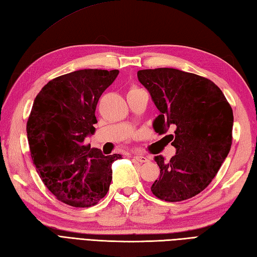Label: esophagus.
I'll return each instance as SVG.
<instances>
[{
    "instance_id": "1",
    "label": "esophagus",
    "mask_w": 257,
    "mask_h": 257,
    "mask_svg": "<svg viewBox=\"0 0 257 257\" xmlns=\"http://www.w3.org/2000/svg\"><path fill=\"white\" fill-rule=\"evenodd\" d=\"M134 159L136 161H138V162H140V163H145L149 161V159L147 157L141 156V154H136V156H134Z\"/></svg>"
}]
</instances>
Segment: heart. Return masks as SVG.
I'll return each mask as SVG.
<instances>
[{
  "label": "heart",
  "instance_id": "1",
  "mask_svg": "<svg viewBox=\"0 0 257 257\" xmlns=\"http://www.w3.org/2000/svg\"><path fill=\"white\" fill-rule=\"evenodd\" d=\"M135 89H139V88H137V87H131V88H130V91H135Z\"/></svg>",
  "mask_w": 257,
  "mask_h": 257
}]
</instances>
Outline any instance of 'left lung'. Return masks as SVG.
<instances>
[{"label":"left lung","instance_id":"8db88e82","mask_svg":"<svg viewBox=\"0 0 257 257\" xmlns=\"http://www.w3.org/2000/svg\"><path fill=\"white\" fill-rule=\"evenodd\" d=\"M138 79L160 110L153 122L160 135L170 128L176 154L154 158L160 178L151 192L161 200L192 198L211 183L232 145L233 111L212 81L171 68L138 71Z\"/></svg>","mask_w":257,"mask_h":257}]
</instances>
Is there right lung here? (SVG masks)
I'll list each match as a JSON object with an SVG mask.
<instances>
[{
	"label": "right lung",
	"instance_id": "add662e5",
	"mask_svg": "<svg viewBox=\"0 0 257 257\" xmlns=\"http://www.w3.org/2000/svg\"><path fill=\"white\" fill-rule=\"evenodd\" d=\"M118 73L84 69L63 74L48 82L34 100L26 126L33 163L63 204L92 207L108 192L111 164L121 156H104L84 139L94 134L97 101Z\"/></svg>",
	"mask_w": 257,
	"mask_h": 257
}]
</instances>
